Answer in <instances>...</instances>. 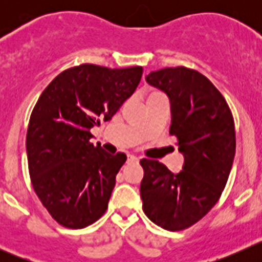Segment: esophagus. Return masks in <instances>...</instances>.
I'll list each match as a JSON object with an SVG mask.
<instances>
[{"label": "esophagus", "mask_w": 262, "mask_h": 262, "mask_svg": "<svg viewBox=\"0 0 262 262\" xmlns=\"http://www.w3.org/2000/svg\"><path fill=\"white\" fill-rule=\"evenodd\" d=\"M139 161V157H136L135 155H128L127 156V164H134V163H138Z\"/></svg>", "instance_id": "1"}]
</instances>
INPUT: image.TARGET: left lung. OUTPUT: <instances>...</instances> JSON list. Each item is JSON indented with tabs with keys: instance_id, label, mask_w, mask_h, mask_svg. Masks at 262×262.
Listing matches in <instances>:
<instances>
[{
	"instance_id": "left-lung-1",
	"label": "left lung",
	"mask_w": 262,
	"mask_h": 262,
	"mask_svg": "<svg viewBox=\"0 0 262 262\" xmlns=\"http://www.w3.org/2000/svg\"><path fill=\"white\" fill-rule=\"evenodd\" d=\"M145 81L170 101L169 134L178 139L184 166L174 174L157 160H140L143 210L165 230H185L214 207L226 186L236 149L232 113L211 81L194 69L164 68Z\"/></svg>"
}]
</instances>
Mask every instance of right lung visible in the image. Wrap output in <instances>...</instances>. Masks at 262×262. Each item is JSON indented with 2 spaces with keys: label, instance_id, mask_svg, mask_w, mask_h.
Wrapping results in <instances>:
<instances>
[{
  "label": "right lung",
  "instance_id": "1",
  "mask_svg": "<svg viewBox=\"0 0 262 262\" xmlns=\"http://www.w3.org/2000/svg\"><path fill=\"white\" fill-rule=\"evenodd\" d=\"M142 75V67L81 64L57 75L39 97L27 128L29 172L36 195L61 226L84 228L105 214L127 156L90 143V128L113 118Z\"/></svg>",
  "mask_w": 262,
  "mask_h": 262
}]
</instances>
